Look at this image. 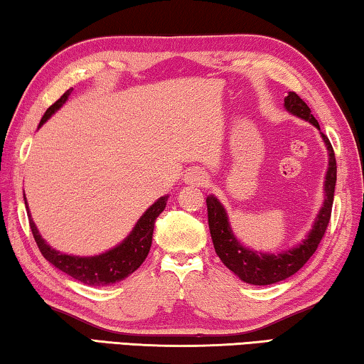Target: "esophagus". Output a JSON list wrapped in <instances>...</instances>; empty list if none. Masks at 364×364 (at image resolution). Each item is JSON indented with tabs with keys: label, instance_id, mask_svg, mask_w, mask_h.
I'll return each mask as SVG.
<instances>
[{
	"label": "esophagus",
	"instance_id": "1",
	"mask_svg": "<svg viewBox=\"0 0 364 364\" xmlns=\"http://www.w3.org/2000/svg\"><path fill=\"white\" fill-rule=\"evenodd\" d=\"M184 180H186L188 184H194V186H205L208 181V176L205 171H202L199 168H193L188 171L186 176H184Z\"/></svg>",
	"mask_w": 364,
	"mask_h": 364
}]
</instances>
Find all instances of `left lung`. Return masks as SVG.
Segmentation results:
<instances>
[{
	"label": "left lung",
	"instance_id": "1",
	"mask_svg": "<svg viewBox=\"0 0 364 364\" xmlns=\"http://www.w3.org/2000/svg\"><path fill=\"white\" fill-rule=\"evenodd\" d=\"M284 106L289 112L300 117L311 125H315L319 130V123L311 115L310 107L306 106L304 100H300L299 95L291 91L284 97ZM321 138L328 147L329 154V167L326 171L324 181V202L321 210L315 220L311 231L308 236L294 249H289L279 254H258L257 250L244 247L234 236L228 221V215L225 207L220 204V200L215 196L207 197V212H208V228H210L213 247L220 260L225 263L226 268H230L234 274L239 276L244 282L254 286H268L287 279L289 276L297 273L304 264L310 260V257L315 254L319 242L328 230L332 202H334V189L337 180V165L334 149L329 143L328 136L321 133Z\"/></svg>",
	"mask_w": 364,
	"mask_h": 364
}]
</instances>
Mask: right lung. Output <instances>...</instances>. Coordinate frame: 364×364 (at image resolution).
Returning a JSON list of instances; mask_svg holds the SVG:
<instances>
[{
    "label": "right lung",
    "mask_w": 364,
    "mask_h": 364,
    "mask_svg": "<svg viewBox=\"0 0 364 364\" xmlns=\"http://www.w3.org/2000/svg\"><path fill=\"white\" fill-rule=\"evenodd\" d=\"M70 93L72 88L67 90L51 107H48L40 122V127L49 119V117L56 112V110L63 107V104L67 101V97L70 96ZM167 199L168 196H164L160 197L157 202H154V204L143 213V217L138 220V223L134 225L133 231L128 234L119 245H115L114 249L95 257H75L60 254L59 250H54L51 245H48L45 242V239L40 236L32 217H30V212H27V215L35 242L38 245L41 255L45 257L49 263L54 264V267L59 268L60 271H64L65 274L72 276L73 279L83 282V284L106 286L125 279L127 276H130L133 271H136L141 267V263L146 260L152 244L154 223H156V218L159 215L164 212L165 205H167ZM26 207L28 210L27 200Z\"/></svg>",
    "instance_id": "1"
}]
</instances>
